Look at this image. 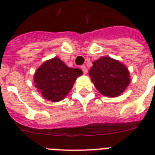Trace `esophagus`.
<instances>
[{
    "label": "esophagus",
    "mask_w": 155,
    "mask_h": 155,
    "mask_svg": "<svg viewBox=\"0 0 155 155\" xmlns=\"http://www.w3.org/2000/svg\"><path fill=\"white\" fill-rule=\"evenodd\" d=\"M80 68H81V70L83 71L84 74H87V68H86V66L82 65L81 67H80Z\"/></svg>",
    "instance_id": "34e87169"
}]
</instances>
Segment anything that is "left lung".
<instances>
[{"label": "left lung", "mask_w": 155, "mask_h": 155, "mask_svg": "<svg viewBox=\"0 0 155 155\" xmlns=\"http://www.w3.org/2000/svg\"><path fill=\"white\" fill-rule=\"evenodd\" d=\"M95 87L102 95L115 97L121 94L130 84V73L125 65L110 57L95 61L89 71Z\"/></svg>", "instance_id": "1"}]
</instances>
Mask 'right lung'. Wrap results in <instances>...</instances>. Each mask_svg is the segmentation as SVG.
Listing matches in <instances>:
<instances>
[{
    "instance_id": "obj_1",
    "label": "right lung",
    "mask_w": 155,
    "mask_h": 155,
    "mask_svg": "<svg viewBox=\"0 0 155 155\" xmlns=\"http://www.w3.org/2000/svg\"><path fill=\"white\" fill-rule=\"evenodd\" d=\"M79 68H68L55 57L45 62L35 74V87L42 97L53 102L59 101L72 88L78 76L82 75Z\"/></svg>"
}]
</instances>
